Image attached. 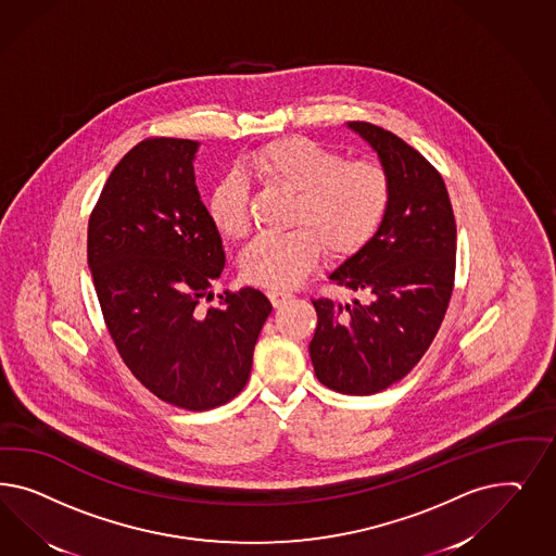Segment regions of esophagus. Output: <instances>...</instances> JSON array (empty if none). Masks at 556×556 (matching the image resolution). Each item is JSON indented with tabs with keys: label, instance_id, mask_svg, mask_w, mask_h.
<instances>
[{
	"label": "esophagus",
	"instance_id": "obj_1",
	"mask_svg": "<svg viewBox=\"0 0 556 556\" xmlns=\"http://www.w3.org/2000/svg\"><path fill=\"white\" fill-rule=\"evenodd\" d=\"M270 303L275 305V307H281L287 300H291V293H287V291H275V289H270L269 293Z\"/></svg>",
	"mask_w": 556,
	"mask_h": 556
}]
</instances>
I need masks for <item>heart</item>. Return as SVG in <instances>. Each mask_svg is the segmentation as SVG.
Masks as SVG:
<instances>
[{"label": "heart", "mask_w": 556, "mask_h": 556, "mask_svg": "<svg viewBox=\"0 0 556 556\" xmlns=\"http://www.w3.org/2000/svg\"><path fill=\"white\" fill-rule=\"evenodd\" d=\"M244 173L263 186L295 195L289 214L291 232L254 238L240 256V273L254 286H298L320 261H344L361 253L391 205L388 168L370 159L346 161L342 152L316 140L293 136L269 142L247 159ZM207 218L219 236L240 240L251 230L247 181L230 173L207 195Z\"/></svg>", "instance_id": "1"}]
</instances>
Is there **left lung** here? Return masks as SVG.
Instances as JSON below:
<instances>
[{
	"mask_svg": "<svg viewBox=\"0 0 556 556\" xmlns=\"http://www.w3.org/2000/svg\"><path fill=\"white\" fill-rule=\"evenodd\" d=\"M349 128L388 168L391 205L369 244L330 275L369 302L314 300L309 356L326 388L370 395L404 379L437 337L455 287L456 222L442 175L426 156L370 122Z\"/></svg>",
	"mask_w": 556,
	"mask_h": 556,
	"instance_id": "8db88e82",
	"label": "left lung"
}]
</instances>
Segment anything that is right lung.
I'll use <instances>...</instances> for the list:
<instances>
[{"label": "right lung", "instance_id": "obj_1", "mask_svg": "<svg viewBox=\"0 0 556 556\" xmlns=\"http://www.w3.org/2000/svg\"><path fill=\"white\" fill-rule=\"evenodd\" d=\"M198 142L147 138L122 156L87 228V265L122 361L159 400L203 412L244 389L269 300L224 291L222 238L195 187Z\"/></svg>", "mask_w": 556, "mask_h": 556}]
</instances>
